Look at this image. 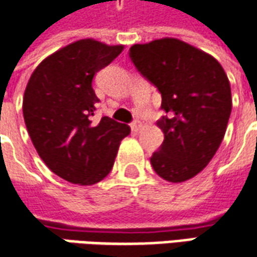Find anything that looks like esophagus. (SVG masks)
<instances>
[{"instance_id":"esophagus-1","label":"esophagus","mask_w":257,"mask_h":257,"mask_svg":"<svg viewBox=\"0 0 257 257\" xmlns=\"http://www.w3.org/2000/svg\"><path fill=\"white\" fill-rule=\"evenodd\" d=\"M131 128H132V131L138 132V131H141V129L144 128V123H142L141 120H135V122L131 123Z\"/></svg>"}]
</instances>
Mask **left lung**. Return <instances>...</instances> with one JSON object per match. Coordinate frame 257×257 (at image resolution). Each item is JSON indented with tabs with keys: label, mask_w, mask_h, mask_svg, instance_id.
<instances>
[{
	"label": "left lung",
	"mask_w": 257,
	"mask_h": 257,
	"mask_svg": "<svg viewBox=\"0 0 257 257\" xmlns=\"http://www.w3.org/2000/svg\"><path fill=\"white\" fill-rule=\"evenodd\" d=\"M129 56L158 87L167 112L157 123L164 142L151 165L170 183L187 181L206 168L224 138L231 112L227 74L208 53L171 37L134 44Z\"/></svg>",
	"instance_id": "left-lung-1"
}]
</instances>
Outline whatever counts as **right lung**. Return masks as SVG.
I'll return each mask as SVG.
<instances>
[{
  "label": "right lung",
  "instance_id": "1",
  "mask_svg": "<svg viewBox=\"0 0 257 257\" xmlns=\"http://www.w3.org/2000/svg\"><path fill=\"white\" fill-rule=\"evenodd\" d=\"M93 39L77 40L40 63L28 80L23 115L40 158L60 178L92 185L110 173L131 128L110 117L93 120L99 102L93 76L122 53Z\"/></svg>",
  "mask_w": 257,
  "mask_h": 257
}]
</instances>
